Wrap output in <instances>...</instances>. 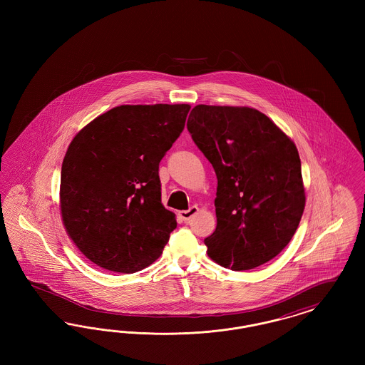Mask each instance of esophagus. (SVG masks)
Masks as SVG:
<instances>
[{
    "label": "esophagus",
    "mask_w": 365,
    "mask_h": 365,
    "mask_svg": "<svg viewBox=\"0 0 365 365\" xmlns=\"http://www.w3.org/2000/svg\"><path fill=\"white\" fill-rule=\"evenodd\" d=\"M197 213H198V207H197V205H192V207H190L187 210H180V212H179V216H180L182 220L189 222L191 217H192L194 215H197Z\"/></svg>",
    "instance_id": "34e87169"
}]
</instances>
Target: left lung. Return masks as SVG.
Here are the masks:
<instances>
[{
  "label": "left lung",
  "mask_w": 365,
  "mask_h": 365,
  "mask_svg": "<svg viewBox=\"0 0 365 365\" xmlns=\"http://www.w3.org/2000/svg\"><path fill=\"white\" fill-rule=\"evenodd\" d=\"M217 178V226L208 256L245 271L272 260L292 241L305 208L294 142L253 108L197 105L187 120Z\"/></svg>",
  "instance_id": "8db88e82"
}]
</instances>
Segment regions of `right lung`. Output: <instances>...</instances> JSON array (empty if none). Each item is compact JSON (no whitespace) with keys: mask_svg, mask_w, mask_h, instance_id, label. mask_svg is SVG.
Listing matches in <instances>:
<instances>
[{"mask_svg":"<svg viewBox=\"0 0 365 365\" xmlns=\"http://www.w3.org/2000/svg\"><path fill=\"white\" fill-rule=\"evenodd\" d=\"M190 105H120L72 139L60 208L71 240L108 271L134 274L163 253L176 228L161 204L158 164L185 128Z\"/></svg>","mask_w":365,"mask_h":365,"instance_id":"obj_1","label":"right lung"}]
</instances>
